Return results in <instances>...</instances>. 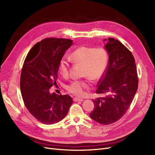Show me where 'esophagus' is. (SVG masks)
I'll return each instance as SVG.
<instances>
[{
    "label": "esophagus",
    "mask_w": 155,
    "mask_h": 155,
    "mask_svg": "<svg viewBox=\"0 0 155 155\" xmlns=\"http://www.w3.org/2000/svg\"><path fill=\"white\" fill-rule=\"evenodd\" d=\"M73 101L74 102H82L83 99H80V98H77V97H75V98H73Z\"/></svg>",
    "instance_id": "1"
}]
</instances>
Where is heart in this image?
Listing matches in <instances>:
<instances>
[{
    "mask_svg": "<svg viewBox=\"0 0 155 155\" xmlns=\"http://www.w3.org/2000/svg\"><path fill=\"white\" fill-rule=\"evenodd\" d=\"M70 57L75 64L83 67L82 77L94 82H99L104 77L108 63V54L104 48L81 46L73 51ZM69 70L68 60L63 57L58 63V71L63 77L66 78L69 75ZM90 87L91 84L87 79L74 80L65 87L68 92L76 96L83 95L84 91Z\"/></svg>",
    "mask_w": 155,
    "mask_h": 155,
    "instance_id": "b5f03b06",
    "label": "heart"
}]
</instances>
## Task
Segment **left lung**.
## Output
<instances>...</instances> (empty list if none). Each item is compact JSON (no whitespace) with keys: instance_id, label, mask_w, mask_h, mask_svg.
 <instances>
[{"instance_id":"1","label":"left lung","mask_w":155,"mask_h":155,"mask_svg":"<svg viewBox=\"0 0 155 155\" xmlns=\"http://www.w3.org/2000/svg\"><path fill=\"white\" fill-rule=\"evenodd\" d=\"M105 48L109 54L108 64L95 91L104 96L93 100L94 109L90 117L108 125L119 120L129 109L137 90L138 77L134 56L124 45L109 38Z\"/></svg>"}]
</instances>
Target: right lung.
I'll use <instances>...</instances> for the list:
<instances>
[{
    "label": "right lung",
    "instance_id": "obj_1",
    "mask_svg": "<svg viewBox=\"0 0 155 155\" xmlns=\"http://www.w3.org/2000/svg\"><path fill=\"white\" fill-rule=\"evenodd\" d=\"M72 45L68 39L46 38L31 49L24 60L20 79L22 99L31 114L45 124L61 120L73 103L68 95L50 92L56 84L58 63Z\"/></svg>",
    "mask_w": 155,
    "mask_h": 155
}]
</instances>
